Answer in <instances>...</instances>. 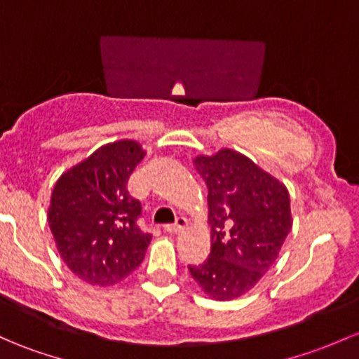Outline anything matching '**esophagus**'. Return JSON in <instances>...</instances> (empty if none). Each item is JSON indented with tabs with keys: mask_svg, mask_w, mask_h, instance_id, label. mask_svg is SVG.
<instances>
[{
	"mask_svg": "<svg viewBox=\"0 0 359 359\" xmlns=\"http://www.w3.org/2000/svg\"><path fill=\"white\" fill-rule=\"evenodd\" d=\"M186 227H187V220L184 217H179L175 220V224L165 225V230H167L168 233H179V232H182Z\"/></svg>",
	"mask_w": 359,
	"mask_h": 359,
	"instance_id": "esophagus-1",
	"label": "esophagus"
}]
</instances>
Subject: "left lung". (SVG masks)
<instances>
[{
  "label": "left lung",
  "mask_w": 359,
  "mask_h": 359,
  "mask_svg": "<svg viewBox=\"0 0 359 359\" xmlns=\"http://www.w3.org/2000/svg\"><path fill=\"white\" fill-rule=\"evenodd\" d=\"M208 187L210 258L189 266L206 296L230 301L255 287L280 255L292 229L285 184L229 148L192 158Z\"/></svg>",
  "instance_id": "1"
}]
</instances>
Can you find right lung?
<instances>
[{"label": "right lung", "instance_id": "obj_1", "mask_svg": "<svg viewBox=\"0 0 359 359\" xmlns=\"http://www.w3.org/2000/svg\"><path fill=\"white\" fill-rule=\"evenodd\" d=\"M146 151L118 139L67 168L56 180L48 224L60 256L81 280L110 287L137 269L151 243L137 227L141 203L127 191Z\"/></svg>", "mask_w": 359, "mask_h": 359}]
</instances>
